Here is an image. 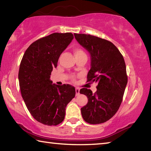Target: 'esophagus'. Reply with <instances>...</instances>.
<instances>
[{
    "mask_svg": "<svg viewBox=\"0 0 151 151\" xmlns=\"http://www.w3.org/2000/svg\"><path fill=\"white\" fill-rule=\"evenodd\" d=\"M75 91H76V96H78V94H80V89H79V88L76 87L75 88Z\"/></svg>",
    "mask_w": 151,
    "mask_h": 151,
    "instance_id": "esophagus-1",
    "label": "esophagus"
}]
</instances>
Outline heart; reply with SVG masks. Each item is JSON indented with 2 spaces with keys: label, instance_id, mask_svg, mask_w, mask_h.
<instances>
[{
  "label": "heart",
  "instance_id": "1",
  "mask_svg": "<svg viewBox=\"0 0 151 151\" xmlns=\"http://www.w3.org/2000/svg\"><path fill=\"white\" fill-rule=\"evenodd\" d=\"M73 52H74V55H75V57H78V56H80L81 55H85V52H84L83 50L81 49V48H74Z\"/></svg>",
  "mask_w": 151,
  "mask_h": 151
}]
</instances>
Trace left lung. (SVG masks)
<instances>
[{
  "label": "left lung",
  "mask_w": 151,
  "mask_h": 151,
  "mask_svg": "<svg viewBox=\"0 0 151 151\" xmlns=\"http://www.w3.org/2000/svg\"><path fill=\"white\" fill-rule=\"evenodd\" d=\"M76 40L91 57L87 82H96L97 91L81 88L88 103L81 108L85 121L96 124L105 122L118 111L122 103L128 77L126 65L120 51L111 42L86 34H74Z\"/></svg>",
  "instance_id": "left-lung-1"
}]
</instances>
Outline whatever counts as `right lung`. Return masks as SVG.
<instances>
[{"instance_id":"obj_1","label":"right lung","mask_w":151,"mask_h":151,"mask_svg":"<svg viewBox=\"0 0 151 151\" xmlns=\"http://www.w3.org/2000/svg\"><path fill=\"white\" fill-rule=\"evenodd\" d=\"M70 32H55L32 42L20 62L19 81L20 93L35 120L48 126L63 121L66 105L75 97L70 85H52L51 72L57 66L60 55L73 39Z\"/></svg>"}]
</instances>
